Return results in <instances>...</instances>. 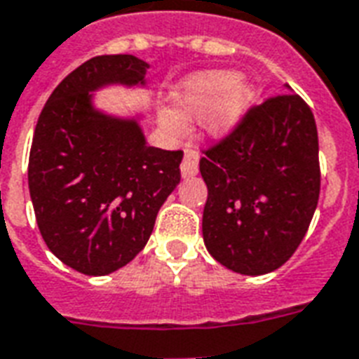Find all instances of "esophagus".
Here are the masks:
<instances>
[{
  "label": "esophagus",
  "mask_w": 359,
  "mask_h": 359,
  "mask_svg": "<svg viewBox=\"0 0 359 359\" xmlns=\"http://www.w3.org/2000/svg\"><path fill=\"white\" fill-rule=\"evenodd\" d=\"M198 161L200 155L196 149L193 148H185V157H183L182 163V176L183 177H193L198 174Z\"/></svg>",
  "instance_id": "1"
}]
</instances>
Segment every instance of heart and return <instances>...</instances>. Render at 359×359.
Returning a JSON list of instances; mask_svg holds the SVG:
<instances>
[{"instance_id":"obj_1","label":"heart","mask_w":359,"mask_h":359,"mask_svg":"<svg viewBox=\"0 0 359 359\" xmlns=\"http://www.w3.org/2000/svg\"><path fill=\"white\" fill-rule=\"evenodd\" d=\"M255 101V88L234 71L189 74L172 93L174 110H161L159 127L170 136L182 135L185 121L198 119L205 135L223 138L240 125Z\"/></svg>"}]
</instances>
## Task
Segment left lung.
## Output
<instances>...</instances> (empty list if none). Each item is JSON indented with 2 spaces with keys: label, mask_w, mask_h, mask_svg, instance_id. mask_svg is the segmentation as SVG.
Here are the masks:
<instances>
[{
  "label": "left lung",
  "mask_w": 359,
  "mask_h": 359,
  "mask_svg": "<svg viewBox=\"0 0 359 359\" xmlns=\"http://www.w3.org/2000/svg\"><path fill=\"white\" fill-rule=\"evenodd\" d=\"M288 88V86H286ZM205 249L241 275L280 268L304 240L320 194L315 116L296 93L271 97L205 149Z\"/></svg>",
  "instance_id": "8db88e82"
}]
</instances>
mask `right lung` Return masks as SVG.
Here are the masks:
<instances>
[{
    "label": "right lung",
    "instance_id": "add662e5",
    "mask_svg": "<svg viewBox=\"0 0 359 359\" xmlns=\"http://www.w3.org/2000/svg\"><path fill=\"white\" fill-rule=\"evenodd\" d=\"M149 65L97 55L61 80L39 116L27 183L48 249L84 275H108L146 247L161 205L182 180L183 151L146 144L138 118L97 110L107 86H146Z\"/></svg>",
    "mask_w": 359,
    "mask_h": 359
}]
</instances>
